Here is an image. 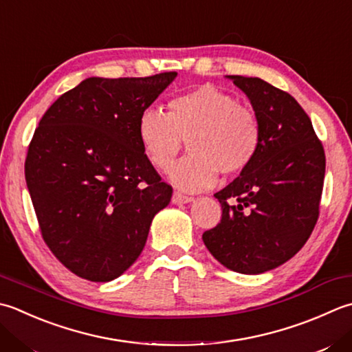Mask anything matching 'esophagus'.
<instances>
[{
  "label": "esophagus",
  "instance_id": "1",
  "mask_svg": "<svg viewBox=\"0 0 352 352\" xmlns=\"http://www.w3.org/2000/svg\"><path fill=\"white\" fill-rule=\"evenodd\" d=\"M190 201H194V198L180 194V192H174V195H172V203L174 204H188Z\"/></svg>",
  "mask_w": 352,
  "mask_h": 352
}]
</instances>
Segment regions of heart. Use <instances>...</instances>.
Segmentation results:
<instances>
[{"label":"heart","instance_id":"heart-1","mask_svg":"<svg viewBox=\"0 0 352 352\" xmlns=\"http://www.w3.org/2000/svg\"><path fill=\"white\" fill-rule=\"evenodd\" d=\"M137 134L153 166L166 170L188 142L189 155L170 169L169 177L184 190H203L224 175L243 172L261 146L256 114L238 105L232 94L201 85L169 102V113L146 108Z\"/></svg>","mask_w":352,"mask_h":352}]
</instances>
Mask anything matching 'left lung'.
Masks as SVG:
<instances>
[{
    "label": "left lung",
    "instance_id": "1",
    "mask_svg": "<svg viewBox=\"0 0 352 352\" xmlns=\"http://www.w3.org/2000/svg\"><path fill=\"white\" fill-rule=\"evenodd\" d=\"M261 125L254 160L215 197L221 223L203 233L218 263L243 274L273 270L298 253L319 218L325 153L293 96L259 78L227 76Z\"/></svg>",
    "mask_w": 352,
    "mask_h": 352
}]
</instances>
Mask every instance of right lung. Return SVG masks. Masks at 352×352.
Masks as SVG:
<instances>
[{"label": "right lung", "mask_w": 352, "mask_h": 352, "mask_svg": "<svg viewBox=\"0 0 352 352\" xmlns=\"http://www.w3.org/2000/svg\"><path fill=\"white\" fill-rule=\"evenodd\" d=\"M175 72L88 78L47 109L30 142L25 182L48 249L91 282L119 278L140 256L172 188L140 144V114Z\"/></svg>", "instance_id": "1"}]
</instances>
